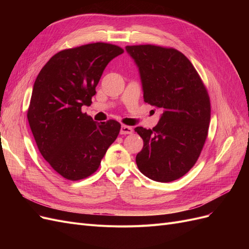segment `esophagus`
I'll return each instance as SVG.
<instances>
[{"label":"esophagus","instance_id":"esophagus-1","mask_svg":"<svg viewBox=\"0 0 249 249\" xmlns=\"http://www.w3.org/2000/svg\"><path fill=\"white\" fill-rule=\"evenodd\" d=\"M133 133V127L129 125H123L122 129H120V134L122 135H127Z\"/></svg>","mask_w":249,"mask_h":249}]
</instances>
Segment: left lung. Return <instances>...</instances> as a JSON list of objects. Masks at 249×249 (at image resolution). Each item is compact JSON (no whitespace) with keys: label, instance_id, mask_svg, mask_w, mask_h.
I'll list each match as a JSON object with an SVG mask.
<instances>
[{"label":"left lung","instance_id":"8db88e82","mask_svg":"<svg viewBox=\"0 0 249 249\" xmlns=\"http://www.w3.org/2000/svg\"><path fill=\"white\" fill-rule=\"evenodd\" d=\"M139 67L143 99L163 110L153 129L135 127L143 139L139 170L156 182L182 178L196 163L208 137L211 104L203 82L183 53L155 44L126 46Z\"/></svg>","mask_w":249,"mask_h":249}]
</instances>
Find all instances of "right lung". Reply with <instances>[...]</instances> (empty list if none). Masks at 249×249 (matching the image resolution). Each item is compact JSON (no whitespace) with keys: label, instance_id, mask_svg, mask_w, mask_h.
Masks as SVG:
<instances>
[{"label":"right lung","instance_id":"right-lung-1","mask_svg":"<svg viewBox=\"0 0 249 249\" xmlns=\"http://www.w3.org/2000/svg\"><path fill=\"white\" fill-rule=\"evenodd\" d=\"M123 53L105 42L65 49L49 60L35 80L28 122L41 156L66 179L91 176L118 136V122L96 124L82 106L91 105L105 67Z\"/></svg>","mask_w":249,"mask_h":249}]
</instances>
